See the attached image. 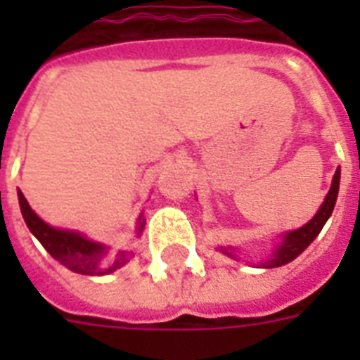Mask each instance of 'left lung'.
I'll list each match as a JSON object with an SVG mask.
<instances>
[{"label":"left lung","mask_w":360,"mask_h":360,"mask_svg":"<svg viewBox=\"0 0 360 360\" xmlns=\"http://www.w3.org/2000/svg\"><path fill=\"white\" fill-rule=\"evenodd\" d=\"M338 186H340V168L336 169L335 177H333V185H330V191L325 198L323 205L319 207V211L316 213L308 224H304L302 228L295 231H290V233H285L284 236V243L274 250V256L269 259V262L263 263V267H280V265H285V263H290L291 259H295L299 254H301L304 248H307L310 243H312L318 233L321 231V228L325 226L327 219L333 213V209H335L336 203V196H338ZM220 250L228 254V256H233L230 250H226V248H220Z\"/></svg>","instance_id":"8db88e82"}]
</instances>
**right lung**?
Segmentation results:
<instances>
[{
	"label": "right lung",
	"mask_w": 360,
	"mask_h": 360,
	"mask_svg": "<svg viewBox=\"0 0 360 360\" xmlns=\"http://www.w3.org/2000/svg\"><path fill=\"white\" fill-rule=\"evenodd\" d=\"M20 209L24 214V220L30 231L37 239L41 240V245L48 250V254L56 257L63 267L70 269L72 273L78 274H106L115 271L124 263V254H120L117 262L108 269L101 267V259L106 254V246L101 243H93V240L86 239L80 233L75 231L56 230L52 226L44 224L33 211H31L30 203L25 202L24 194L18 191ZM143 228V222H140L138 233Z\"/></svg>",
	"instance_id": "right-lung-1"
}]
</instances>
